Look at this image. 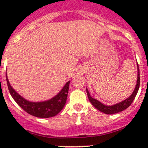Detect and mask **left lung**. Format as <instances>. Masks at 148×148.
I'll use <instances>...</instances> for the list:
<instances>
[{
  "mask_svg": "<svg viewBox=\"0 0 148 148\" xmlns=\"http://www.w3.org/2000/svg\"><path fill=\"white\" fill-rule=\"evenodd\" d=\"M139 85H140V75H139V68H138V77H137V83L135 90H134V91H133V92L132 93V95H130V97L127 98V99H125V100H124L123 101H121V102L119 103V104H114V105L113 106L104 105V104H101V103L100 101H99L98 100L91 97L87 89V93L90 103H91L96 109L99 110L101 112H102V113H106V114H114V113H119V112L125 110V109H127V108L132 104V102H133L134 99H135L137 92H138V89H139Z\"/></svg>",
  "mask_w": 148,
  "mask_h": 148,
  "instance_id": "8db88e82",
  "label": "left lung"
}]
</instances>
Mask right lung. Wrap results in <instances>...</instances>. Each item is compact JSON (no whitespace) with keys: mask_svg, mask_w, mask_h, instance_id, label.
Listing matches in <instances>:
<instances>
[{"mask_svg":"<svg viewBox=\"0 0 148 148\" xmlns=\"http://www.w3.org/2000/svg\"><path fill=\"white\" fill-rule=\"evenodd\" d=\"M6 77L8 89L12 97L23 110L32 116L38 118H50L58 114L66 104L70 81L65 84L58 95L50 100L43 102H30L17 93L16 91L10 84L6 75Z\"/></svg>","mask_w":148,"mask_h":148,"instance_id":"obj_1","label":"right lung"}]
</instances>
